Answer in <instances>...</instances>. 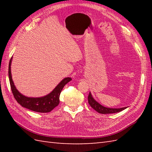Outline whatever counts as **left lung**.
I'll return each mask as SVG.
<instances>
[{"label":"left lung","instance_id":"obj_1","mask_svg":"<svg viewBox=\"0 0 152 152\" xmlns=\"http://www.w3.org/2000/svg\"><path fill=\"white\" fill-rule=\"evenodd\" d=\"M88 99V103L89 104V105L91 106V107L93 108L97 112L100 113V114H113V113H117L119 112H121L126 108V107L121 108H109L104 107V106L100 104L99 103H98L92 97L91 93H89Z\"/></svg>","mask_w":152,"mask_h":152}]
</instances>
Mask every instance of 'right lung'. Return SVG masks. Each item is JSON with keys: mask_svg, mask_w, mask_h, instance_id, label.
Returning <instances> with one entry per match:
<instances>
[{"mask_svg": "<svg viewBox=\"0 0 152 152\" xmlns=\"http://www.w3.org/2000/svg\"><path fill=\"white\" fill-rule=\"evenodd\" d=\"M12 59H10L8 67V76L10 83L12 89V92L14 95L15 99L19 104L21 105L23 107H25L27 109L34 112H41V113H47L51 112L52 110L56 108L58 104H59V96L61 92L62 91L64 86L66 83L72 80L71 78H66L63 79L58 86L55 88L53 91H51L50 94L40 98H30L27 96H25L21 95L17 89L12 81V75H11V69L10 65L12 62Z\"/></svg>", "mask_w": 152, "mask_h": 152, "instance_id": "right-lung-1", "label": "right lung"}]
</instances>
